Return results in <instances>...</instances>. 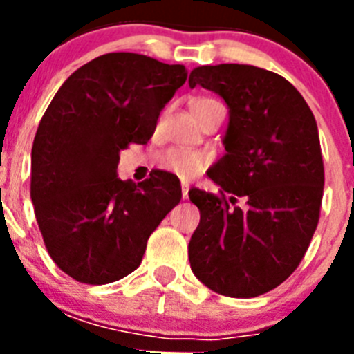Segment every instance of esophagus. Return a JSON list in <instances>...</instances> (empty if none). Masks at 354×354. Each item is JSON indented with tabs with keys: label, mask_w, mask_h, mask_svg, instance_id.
I'll list each match as a JSON object with an SVG mask.
<instances>
[{
	"label": "esophagus",
	"mask_w": 354,
	"mask_h": 354,
	"mask_svg": "<svg viewBox=\"0 0 354 354\" xmlns=\"http://www.w3.org/2000/svg\"><path fill=\"white\" fill-rule=\"evenodd\" d=\"M180 187H183V198L186 200L187 198V192H189V184L183 183V184H180Z\"/></svg>",
	"instance_id": "34e87169"
}]
</instances>
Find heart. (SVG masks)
I'll use <instances>...</instances> for the list:
<instances>
[{
    "label": "heart",
    "mask_w": 354,
    "mask_h": 354,
    "mask_svg": "<svg viewBox=\"0 0 354 354\" xmlns=\"http://www.w3.org/2000/svg\"><path fill=\"white\" fill-rule=\"evenodd\" d=\"M214 99L209 97H198L192 104V111L195 115L196 120H200L204 109L209 104H214ZM156 162L161 170L168 171V174L179 177V179L189 180L198 177L205 168L211 165V156L204 150H193V149H180V147H170V149L159 152Z\"/></svg>",
    "instance_id": "1"
}]
</instances>
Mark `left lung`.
<instances>
[{
  "label": "left lung",
  "instance_id": "obj_1",
  "mask_svg": "<svg viewBox=\"0 0 354 354\" xmlns=\"http://www.w3.org/2000/svg\"><path fill=\"white\" fill-rule=\"evenodd\" d=\"M196 84L223 97L230 120L227 154L209 170L220 193L189 192L200 211L189 264L214 292L255 298L294 273L317 228L324 189L317 124L277 72L204 65L189 74V86Z\"/></svg>",
  "mask_w": 354,
  "mask_h": 354
}]
</instances>
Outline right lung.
Returning <instances> with one entry per match:
<instances>
[{
    "label": "right lung",
    "instance_id": "right-lung-1",
    "mask_svg": "<svg viewBox=\"0 0 354 354\" xmlns=\"http://www.w3.org/2000/svg\"><path fill=\"white\" fill-rule=\"evenodd\" d=\"M186 77L184 65L108 53L71 74L46 109L30 195L46 250L77 282L102 286L133 273L150 234L183 198L168 171L136 186L118 179L117 167L120 150L149 142Z\"/></svg>",
    "mask_w": 354,
    "mask_h": 354
}]
</instances>
